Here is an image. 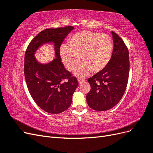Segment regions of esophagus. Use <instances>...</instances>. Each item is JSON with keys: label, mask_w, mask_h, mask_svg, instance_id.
Returning <instances> with one entry per match:
<instances>
[{"label": "esophagus", "mask_w": 153, "mask_h": 153, "mask_svg": "<svg viewBox=\"0 0 153 153\" xmlns=\"http://www.w3.org/2000/svg\"><path fill=\"white\" fill-rule=\"evenodd\" d=\"M78 83H79V84H82V82H85V80L81 79V78H78Z\"/></svg>", "instance_id": "1"}]
</instances>
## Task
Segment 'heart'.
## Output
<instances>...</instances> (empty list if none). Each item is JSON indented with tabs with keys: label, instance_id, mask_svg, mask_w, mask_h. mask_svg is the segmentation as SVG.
I'll return each instance as SVG.
<instances>
[{
	"label": "heart",
	"instance_id": "b5f03b06",
	"mask_svg": "<svg viewBox=\"0 0 153 153\" xmlns=\"http://www.w3.org/2000/svg\"><path fill=\"white\" fill-rule=\"evenodd\" d=\"M112 52V41L108 35L84 30L71 36L68 45H61L59 55L64 66L70 71L75 68L78 55L80 61L74 73L85 76L91 71H102L110 61Z\"/></svg>",
	"mask_w": 153,
	"mask_h": 153
}]
</instances>
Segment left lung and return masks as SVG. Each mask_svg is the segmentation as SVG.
Instances as JSON below:
<instances>
[{
	"label": "left lung",
	"instance_id": "obj_1",
	"mask_svg": "<svg viewBox=\"0 0 153 153\" xmlns=\"http://www.w3.org/2000/svg\"><path fill=\"white\" fill-rule=\"evenodd\" d=\"M111 33L114 49L110 61L102 71L88 79L91 91L86 96L87 103L97 111L108 110L116 105L124 94L128 81V50L116 33Z\"/></svg>",
	"mask_w": 153,
	"mask_h": 153
}]
</instances>
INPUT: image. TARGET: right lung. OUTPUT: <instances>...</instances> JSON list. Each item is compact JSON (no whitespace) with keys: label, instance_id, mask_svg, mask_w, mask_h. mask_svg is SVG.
Listing matches in <instances>:
<instances>
[{"label":"right lung","instance_id":"add662e5","mask_svg":"<svg viewBox=\"0 0 153 153\" xmlns=\"http://www.w3.org/2000/svg\"><path fill=\"white\" fill-rule=\"evenodd\" d=\"M73 29L72 26L45 29L32 40L25 52L24 74L29 91L36 103L50 114L67 110L78 85L76 78L64 67L59 55L62 41ZM45 44L54 45L56 58L43 64L37 61L35 53Z\"/></svg>","mask_w":153,"mask_h":153}]
</instances>
